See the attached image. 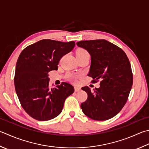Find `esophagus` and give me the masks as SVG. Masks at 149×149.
I'll use <instances>...</instances> for the list:
<instances>
[{"mask_svg": "<svg viewBox=\"0 0 149 149\" xmlns=\"http://www.w3.org/2000/svg\"><path fill=\"white\" fill-rule=\"evenodd\" d=\"M74 88H75V92H79V91H80V90H81L80 87H78V86H76L74 87Z\"/></svg>", "mask_w": 149, "mask_h": 149, "instance_id": "34e87169", "label": "esophagus"}]
</instances>
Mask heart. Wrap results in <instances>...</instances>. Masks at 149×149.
Wrapping results in <instances>:
<instances>
[{"label": "heart", "mask_w": 149, "mask_h": 149, "mask_svg": "<svg viewBox=\"0 0 149 149\" xmlns=\"http://www.w3.org/2000/svg\"><path fill=\"white\" fill-rule=\"evenodd\" d=\"M84 55H89L88 52L84 49H78L76 52V57H82Z\"/></svg>", "instance_id": "heart-1"}]
</instances>
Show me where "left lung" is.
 Wrapping results in <instances>:
<instances>
[{
    "label": "left lung",
    "instance_id": "8db88e82",
    "mask_svg": "<svg viewBox=\"0 0 149 149\" xmlns=\"http://www.w3.org/2000/svg\"><path fill=\"white\" fill-rule=\"evenodd\" d=\"M76 44L91 56L88 75L93 78V83L101 79L100 88H95L94 92L88 86L83 87L88 98L81 103V109L94 120L114 117L126 103L132 86L133 75L126 54L104 39L81 40Z\"/></svg>",
    "mask_w": 149,
    "mask_h": 149
}]
</instances>
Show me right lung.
<instances>
[{
    "mask_svg": "<svg viewBox=\"0 0 149 149\" xmlns=\"http://www.w3.org/2000/svg\"><path fill=\"white\" fill-rule=\"evenodd\" d=\"M74 41L42 39L28 46L17 62L14 84L21 106L38 121L50 120L62 112L66 99L74 92L72 84L63 82L49 87L48 72L57 70L61 58L70 52Z\"/></svg>",
    "mask_w": 149,
    "mask_h": 149,
    "instance_id": "obj_1",
    "label": "right lung"
}]
</instances>
